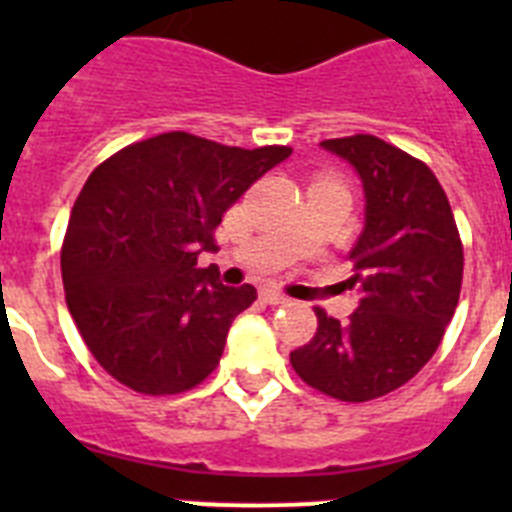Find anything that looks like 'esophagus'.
I'll return each mask as SVG.
<instances>
[{
    "instance_id": "esophagus-1",
    "label": "esophagus",
    "mask_w": 512,
    "mask_h": 512,
    "mask_svg": "<svg viewBox=\"0 0 512 512\" xmlns=\"http://www.w3.org/2000/svg\"><path fill=\"white\" fill-rule=\"evenodd\" d=\"M261 300H264L266 305H287L289 302L282 292H277V289H261Z\"/></svg>"
}]
</instances>
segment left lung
I'll list each match as a JSON object with an SVG mask.
<instances>
[{
	"label": "left lung",
	"mask_w": 512,
	"mask_h": 512,
	"mask_svg": "<svg viewBox=\"0 0 512 512\" xmlns=\"http://www.w3.org/2000/svg\"><path fill=\"white\" fill-rule=\"evenodd\" d=\"M320 148L354 166L364 189L348 279L361 300L348 323L315 310V336L289 361L315 390L366 402L402 387L436 354L459 302L464 251L446 192L423 161L374 135Z\"/></svg>",
	"instance_id": "8db88e82"
}]
</instances>
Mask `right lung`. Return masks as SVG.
Wrapping results in <instances>:
<instances>
[{"instance_id":"right-lung-1","label":"right lung","mask_w":512,"mask_h":512,"mask_svg":"<svg viewBox=\"0 0 512 512\" xmlns=\"http://www.w3.org/2000/svg\"><path fill=\"white\" fill-rule=\"evenodd\" d=\"M292 148H230L189 133L140 140L89 174L61 248L66 305L104 372L143 395H176L212 374L235 315L256 300L228 287L212 230Z\"/></svg>"}]
</instances>
